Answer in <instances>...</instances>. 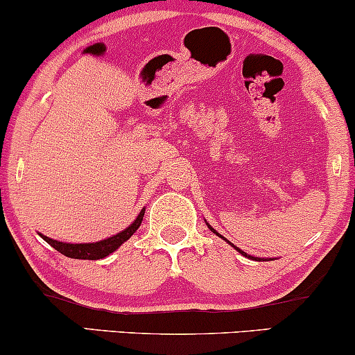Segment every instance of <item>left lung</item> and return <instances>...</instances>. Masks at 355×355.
<instances>
[{
  "instance_id": "left-lung-1",
  "label": "left lung",
  "mask_w": 355,
  "mask_h": 355,
  "mask_svg": "<svg viewBox=\"0 0 355 355\" xmlns=\"http://www.w3.org/2000/svg\"><path fill=\"white\" fill-rule=\"evenodd\" d=\"M209 229H210L211 232H214V234H217V235H218V232H215L214 229H211V227H210V225H209ZM218 237H222V235H218ZM234 247H235V245H234ZM235 248H237V247H235ZM237 250H239V248H237ZM239 252H240V254H243V255H245V257H248V259H252V260H259V262H260V260H262V259H257V257L247 255V254H245V252H242V250H239Z\"/></svg>"
}]
</instances>
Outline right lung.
Here are the masks:
<instances>
[{"label":"right lung","instance_id":"1","mask_svg":"<svg viewBox=\"0 0 355 355\" xmlns=\"http://www.w3.org/2000/svg\"><path fill=\"white\" fill-rule=\"evenodd\" d=\"M144 215H145V210H141L135 222H133L128 229H125L123 232H120V234L113 235V237H110L107 240H101V242H95V243H63V242H58V240H51L44 237V235H42V237L44 242L50 243L55 250H58L60 254L70 257V259L98 260L110 255L112 252H115L121 243L126 242V240L132 237V235L137 232L138 227L141 225Z\"/></svg>","mask_w":355,"mask_h":355}]
</instances>
